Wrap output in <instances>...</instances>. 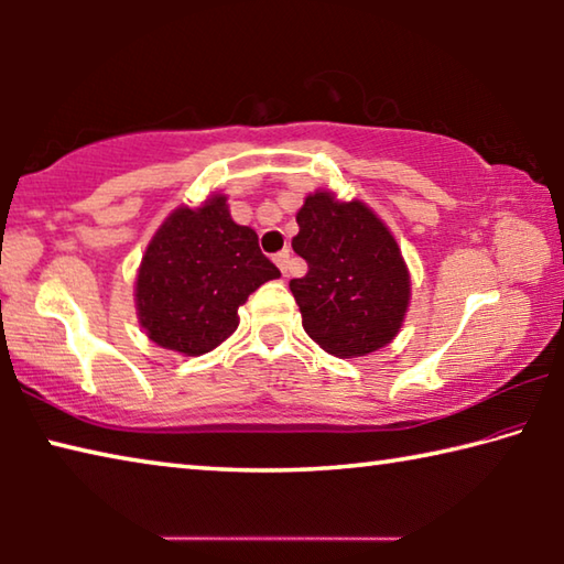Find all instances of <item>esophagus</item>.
<instances>
[{
  "label": "esophagus",
  "instance_id": "34e87169",
  "mask_svg": "<svg viewBox=\"0 0 564 564\" xmlns=\"http://www.w3.org/2000/svg\"><path fill=\"white\" fill-rule=\"evenodd\" d=\"M273 261H275V265H279V269H281V273H283V275L289 273V263H291V253H289V251H281V253H275V256H273Z\"/></svg>",
  "mask_w": 564,
  "mask_h": 564
}]
</instances>
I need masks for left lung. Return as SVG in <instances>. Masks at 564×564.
<instances>
[{"instance_id": "8db88e82", "label": "left lung", "mask_w": 564, "mask_h": 564, "mask_svg": "<svg viewBox=\"0 0 564 564\" xmlns=\"http://www.w3.org/2000/svg\"><path fill=\"white\" fill-rule=\"evenodd\" d=\"M293 251L308 263L291 281L303 328L336 358L386 348L403 328L410 271L395 236L368 204L340 202L333 191L305 196L295 214Z\"/></svg>"}]
</instances>
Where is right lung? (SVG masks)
<instances>
[{
  "instance_id": "right-lung-1",
  "label": "right lung",
  "mask_w": 564,
  "mask_h": 564,
  "mask_svg": "<svg viewBox=\"0 0 564 564\" xmlns=\"http://www.w3.org/2000/svg\"><path fill=\"white\" fill-rule=\"evenodd\" d=\"M281 271L265 259L259 236L228 212V196L178 206L141 256L133 301L139 326L156 346L204 356L238 328V308Z\"/></svg>"
}]
</instances>
